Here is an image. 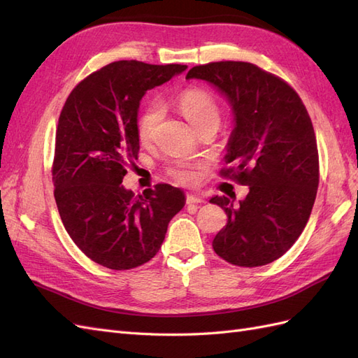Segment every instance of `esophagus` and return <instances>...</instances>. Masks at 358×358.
Returning <instances> with one entry per match:
<instances>
[{"mask_svg": "<svg viewBox=\"0 0 358 358\" xmlns=\"http://www.w3.org/2000/svg\"><path fill=\"white\" fill-rule=\"evenodd\" d=\"M201 201H203V199L194 196V194H187V204H197Z\"/></svg>", "mask_w": 358, "mask_h": 358, "instance_id": "34e87169", "label": "esophagus"}]
</instances>
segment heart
<instances>
[{
    "label": "heart",
    "instance_id": "1",
    "mask_svg": "<svg viewBox=\"0 0 358 358\" xmlns=\"http://www.w3.org/2000/svg\"><path fill=\"white\" fill-rule=\"evenodd\" d=\"M178 106L187 121L199 129L206 124H220V107L213 95L201 88H188L183 91ZM161 119V104L158 101L148 103L137 117V134L140 140L148 142L152 137L154 129ZM171 178L180 183H189L194 179L192 171L188 169H173Z\"/></svg>",
    "mask_w": 358,
    "mask_h": 358
}]
</instances>
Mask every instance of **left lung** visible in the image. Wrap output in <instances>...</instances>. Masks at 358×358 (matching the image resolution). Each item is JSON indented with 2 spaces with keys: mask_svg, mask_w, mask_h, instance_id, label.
Wrapping results in <instances>:
<instances>
[{
  "mask_svg": "<svg viewBox=\"0 0 358 358\" xmlns=\"http://www.w3.org/2000/svg\"><path fill=\"white\" fill-rule=\"evenodd\" d=\"M187 79L215 85L234 113L221 176L249 187L234 204L213 197L227 213L213 251L225 262L257 267L275 262L296 243L310 216L320 182L317 137L299 94L251 62L220 61L192 67Z\"/></svg>",
  "mask_w": 358,
  "mask_h": 358,
  "instance_id": "left-lung-1",
  "label": "left lung"
}]
</instances>
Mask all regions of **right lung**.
I'll use <instances>...</instances> for the list:
<instances>
[{"mask_svg": "<svg viewBox=\"0 0 358 358\" xmlns=\"http://www.w3.org/2000/svg\"><path fill=\"white\" fill-rule=\"evenodd\" d=\"M187 70L116 61L85 78L64 104L52 180L64 227L96 264L128 270L148 263L164 242L185 196L169 183L134 196L121 183L138 155L137 112L146 91Z\"/></svg>", "mask_w": 358, "mask_h": 358, "instance_id": "right-lung-1", "label": "right lung"}]
</instances>
